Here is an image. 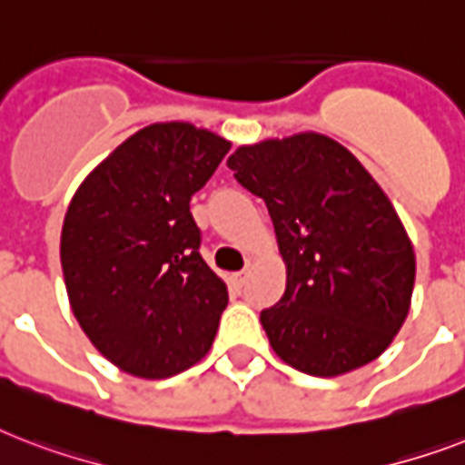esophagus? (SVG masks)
Masks as SVG:
<instances>
[{"instance_id":"obj_1","label":"esophagus","mask_w":465,"mask_h":465,"mask_svg":"<svg viewBox=\"0 0 465 465\" xmlns=\"http://www.w3.org/2000/svg\"><path fill=\"white\" fill-rule=\"evenodd\" d=\"M243 282H246V272H233V275H229V284L236 287V290H241Z\"/></svg>"}]
</instances>
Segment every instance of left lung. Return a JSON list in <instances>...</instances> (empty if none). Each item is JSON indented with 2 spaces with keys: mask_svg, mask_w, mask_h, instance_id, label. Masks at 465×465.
Masks as SVG:
<instances>
[{
  "mask_svg": "<svg viewBox=\"0 0 465 465\" xmlns=\"http://www.w3.org/2000/svg\"><path fill=\"white\" fill-rule=\"evenodd\" d=\"M226 166L265 200L287 265L282 299L261 313L277 357L311 376L374 361L415 284V251L379 183L318 133L239 147Z\"/></svg>",
  "mask_w": 465,
  "mask_h": 465,
  "instance_id": "obj_1",
  "label": "left lung"
}]
</instances>
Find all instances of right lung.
Wrapping results in <instances>:
<instances>
[{
    "mask_svg": "<svg viewBox=\"0 0 465 465\" xmlns=\"http://www.w3.org/2000/svg\"><path fill=\"white\" fill-rule=\"evenodd\" d=\"M229 149L190 123H156L101 161L69 203L60 241L69 304L127 374H181L214 342L229 292L200 255L190 197Z\"/></svg>",
    "mask_w": 465,
    "mask_h": 465,
    "instance_id": "obj_1",
    "label": "right lung"
}]
</instances>
